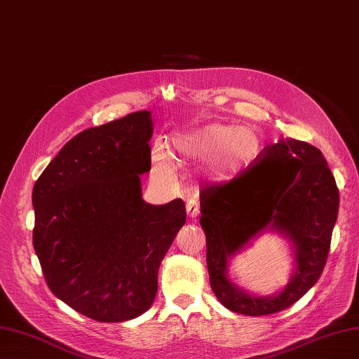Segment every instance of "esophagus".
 <instances>
[{"mask_svg":"<svg viewBox=\"0 0 359 359\" xmlns=\"http://www.w3.org/2000/svg\"><path fill=\"white\" fill-rule=\"evenodd\" d=\"M186 210H187V214L190 219H196V217L199 215L201 212V206H199V201L198 199H189L187 203H186Z\"/></svg>","mask_w":359,"mask_h":359,"instance_id":"esophagus-1","label":"esophagus"}]
</instances>
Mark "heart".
I'll return each mask as SVG.
<instances>
[{
	"label": "heart",
	"mask_w": 359,
	"mask_h": 359,
	"mask_svg": "<svg viewBox=\"0 0 359 359\" xmlns=\"http://www.w3.org/2000/svg\"><path fill=\"white\" fill-rule=\"evenodd\" d=\"M172 147L180 158L205 165L212 180L226 182L256 165L265 151V140L252 126L211 123L175 135ZM151 160L163 177H170L175 170V157L165 144H154Z\"/></svg>",
	"instance_id": "heart-1"
}]
</instances>
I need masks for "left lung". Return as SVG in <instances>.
<instances>
[{"label":"left lung","mask_w":359,"mask_h":359,"mask_svg":"<svg viewBox=\"0 0 359 359\" xmlns=\"http://www.w3.org/2000/svg\"><path fill=\"white\" fill-rule=\"evenodd\" d=\"M210 285L226 309L265 316L290 307L319 280L339 214V189L320 151L281 137L241 177L201 191ZM265 231L290 243L294 269L283 290L256 296L230 278L231 259Z\"/></svg>","instance_id":"left-lung-1"}]
</instances>
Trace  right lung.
<instances>
[{
    "mask_svg": "<svg viewBox=\"0 0 359 359\" xmlns=\"http://www.w3.org/2000/svg\"><path fill=\"white\" fill-rule=\"evenodd\" d=\"M153 130L149 111L86 128L32 189V244L46 283L97 322L135 319L153 306L160 264L186 223L181 199L142 198Z\"/></svg>",
    "mask_w": 359,
    "mask_h": 359,
    "instance_id": "right-lung-1",
    "label": "right lung"
}]
</instances>
